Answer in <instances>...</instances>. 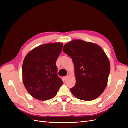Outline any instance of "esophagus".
Wrapping results in <instances>:
<instances>
[{
	"instance_id": "1",
	"label": "esophagus",
	"mask_w": 128,
	"mask_h": 128,
	"mask_svg": "<svg viewBox=\"0 0 128 128\" xmlns=\"http://www.w3.org/2000/svg\"><path fill=\"white\" fill-rule=\"evenodd\" d=\"M68 76H65V77H63V80H64V81H66V80H67L68 79Z\"/></svg>"
}]
</instances>
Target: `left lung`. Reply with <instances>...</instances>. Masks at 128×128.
<instances>
[{
  "mask_svg": "<svg viewBox=\"0 0 128 128\" xmlns=\"http://www.w3.org/2000/svg\"><path fill=\"white\" fill-rule=\"evenodd\" d=\"M63 51L75 66L76 82L70 88L79 99L91 101L101 95L107 86L110 65L105 53L98 45L81 40L68 42Z\"/></svg>",
  "mask_w": 128,
  "mask_h": 128,
  "instance_id": "left-lung-1",
  "label": "left lung"
}]
</instances>
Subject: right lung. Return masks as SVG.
Returning a JSON list of instances; mask_svg holds the SVG:
<instances>
[{"mask_svg": "<svg viewBox=\"0 0 128 128\" xmlns=\"http://www.w3.org/2000/svg\"><path fill=\"white\" fill-rule=\"evenodd\" d=\"M62 43L44 44L26 56L23 63V82L30 94L40 100L53 98L62 85L58 75L56 62Z\"/></svg>", "mask_w": 128, "mask_h": 128, "instance_id": "add662e5", "label": "right lung"}]
</instances>
